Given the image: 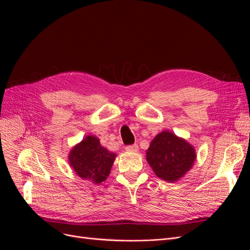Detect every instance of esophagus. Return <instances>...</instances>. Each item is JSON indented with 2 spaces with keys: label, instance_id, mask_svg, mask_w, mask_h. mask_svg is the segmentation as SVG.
Listing matches in <instances>:
<instances>
[{
  "label": "esophagus",
  "instance_id": "esophagus-1",
  "mask_svg": "<svg viewBox=\"0 0 250 250\" xmlns=\"http://www.w3.org/2000/svg\"><path fill=\"white\" fill-rule=\"evenodd\" d=\"M126 151H131V152H137V151L139 150V146L138 144H133V145H128L126 146Z\"/></svg>",
  "mask_w": 250,
  "mask_h": 250
}]
</instances>
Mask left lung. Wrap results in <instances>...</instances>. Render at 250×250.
I'll return each mask as SVG.
<instances>
[{
  "instance_id": "left-lung-1",
  "label": "left lung",
  "mask_w": 250,
  "mask_h": 250,
  "mask_svg": "<svg viewBox=\"0 0 250 250\" xmlns=\"http://www.w3.org/2000/svg\"><path fill=\"white\" fill-rule=\"evenodd\" d=\"M196 153L186 140L169 131H162L151 142L146 160L156 176L174 183L192 168Z\"/></svg>"
}]
</instances>
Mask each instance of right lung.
Masks as SVG:
<instances>
[{"label":"right lung","instance_id":"obj_1","mask_svg":"<svg viewBox=\"0 0 250 250\" xmlns=\"http://www.w3.org/2000/svg\"><path fill=\"white\" fill-rule=\"evenodd\" d=\"M116 154L100 145L93 135H87L70 152L71 167L82 179H89L100 184L107 178Z\"/></svg>","mask_w":250,"mask_h":250}]
</instances>
